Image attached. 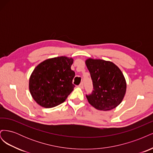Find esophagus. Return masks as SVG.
Listing matches in <instances>:
<instances>
[{
  "mask_svg": "<svg viewBox=\"0 0 153 153\" xmlns=\"http://www.w3.org/2000/svg\"><path fill=\"white\" fill-rule=\"evenodd\" d=\"M79 87H80L81 89H83V88H84V84H83V82H82L81 84L79 85V86H78Z\"/></svg>",
  "mask_w": 153,
  "mask_h": 153,
  "instance_id": "1",
  "label": "esophagus"
}]
</instances>
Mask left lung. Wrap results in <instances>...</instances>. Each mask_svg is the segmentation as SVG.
<instances>
[{
    "label": "left lung",
    "mask_w": 153,
    "mask_h": 153,
    "mask_svg": "<svg viewBox=\"0 0 153 153\" xmlns=\"http://www.w3.org/2000/svg\"><path fill=\"white\" fill-rule=\"evenodd\" d=\"M85 65L90 72L94 91L86 98L92 106L107 111L122 102L126 92V82L121 69L114 63L89 58Z\"/></svg>",
    "instance_id": "8db88e82"
}]
</instances>
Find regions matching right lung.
<instances>
[{"instance_id":"obj_1","label":"right lung","mask_w":153,"mask_h":153,"mask_svg":"<svg viewBox=\"0 0 153 153\" xmlns=\"http://www.w3.org/2000/svg\"><path fill=\"white\" fill-rule=\"evenodd\" d=\"M73 59L66 56L50 58L39 63L31 73L29 88L39 106L52 108L62 103L73 91L75 73L71 66Z\"/></svg>"}]
</instances>
